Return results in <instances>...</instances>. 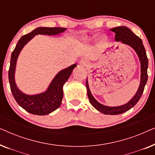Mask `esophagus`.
Listing matches in <instances>:
<instances>
[{"instance_id":"1","label":"esophagus","mask_w":155,"mask_h":155,"mask_svg":"<svg viewBox=\"0 0 155 155\" xmlns=\"http://www.w3.org/2000/svg\"><path fill=\"white\" fill-rule=\"evenodd\" d=\"M80 64L82 65V66H87L89 65V61L86 59H82L81 61H80Z\"/></svg>"}]
</instances>
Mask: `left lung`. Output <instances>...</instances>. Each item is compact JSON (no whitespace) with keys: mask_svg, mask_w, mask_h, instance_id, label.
<instances>
[{"mask_svg":"<svg viewBox=\"0 0 155 155\" xmlns=\"http://www.w3.org/2000/svg\"><path fill=\"white\" fill-rule=\"evenodd\" d=\"M110 30L115 32V41H120L122 44H126L130 46L133 50L136 52L138 56L140 63V82L137 92L133 96L132 99L124 105L118 106V107H108V106L101 104L99 101H97L92 93L90 92L89 87L88 80L87 78L86 87L87 91V96L91 104L97 110L100 111L101 113L107 115H117L122 113H124L131 108H133L140 100L143 94L144 88L147 81V68H148V59L146 54V51L143 44V41L140 38L135 35L130 29L125 26L116 27L112 28Z\"/></svg>","mask_w":155,"mask_h":155,"instance_id":"left-lung-1","label":"left lung"}]
</instances>
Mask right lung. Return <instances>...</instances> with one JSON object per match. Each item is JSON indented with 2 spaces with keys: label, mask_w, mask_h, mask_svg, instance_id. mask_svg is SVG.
I'll list each match as a JSON object with an SVG mask.
<instances>
[{
  "label": "right lung",
  "mask_w": 155,
  "mask_h": 155,
  "mask_svg": "<svg viewBox=\"0 0 155 155\" xmlns=\"http://www.w3.org/2000/svg\"><path fill=\"white\" fill-rule=\"evenodd\" d=\"M65 30L66 28L63 27H38L30 33L22 36L12 53L8 71L10 90L17 103L25 111L31 114L39 116L47 115L60 107L63 97V87L77 65L73 64L59 71L45 92L37 94L29 95L20 90L15 80L17 61L19 55L23 47L36 35H57Z\"/></svg>",
  "instance_id": "add662e5"
}]
</instances>
